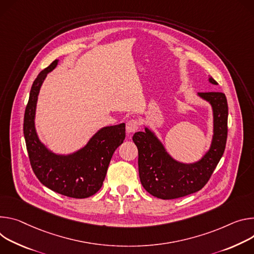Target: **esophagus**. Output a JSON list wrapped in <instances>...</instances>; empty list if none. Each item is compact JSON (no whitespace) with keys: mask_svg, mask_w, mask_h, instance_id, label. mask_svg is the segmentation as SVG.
<instances>
[{"mask_svg":"<svg viewBox=\"0 0 254 254\" xmlns=\"http://www.w3.org/2000/svg\"><path fill=\"white\" fill-rule=\"evenodd\" d=\"M139 127V121L137 119H132V120H129L127 123H126V132L128 134H131V133H134L135 131H137Z\"/></svg>","mask_w":254,"mask_h":254,"instance_id":"1","label":"esophagus"}]
</instances>
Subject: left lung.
Masks as SVG:
<instances>
[{
	"mask_svg": "<svg viewBox=\"0 0 254 254\" xmlns=\"http://www.w3.org/2000/svg\"><path fill=\"white\" fill-rule=\"evenodd\" d=\"M209 82L217 86L210 76ZM213 111V136L209 149L196 161L183 162L167 152L155 132L145 126L136 132L133 141L138 148L139 178L143 188L162 200L182 198L200 190L209 181L220 161L227 140L228 104L225 94L219 92L198 93Z\"/></svg>",
	"mask_w": 254,
	"mask_h": 254,
	"instance_id": "obj_1",
	"label": "left lung"
}]
</instances>
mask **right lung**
Here are the masks:
<instances>
[{"mask_svg":"<svg viewBox=\"0 0 254 254\" xmlns=\"http://www.w3.org/2000/svg\"><path fill=\"white\" fill-rule=\"evenodd\" d=\"M59 62L55 60L33 81L24 115V137L32 170L40 183L69 198L84 199L103 186L112 155L125 139V123L101 128L86 145L68 154L55 153L47 148L36 132V106L45 77Z\"/></svg>","mask_w":254,"mask_h":254,"instance_id":"obj_1","label":"right lung"}]
</instances>
